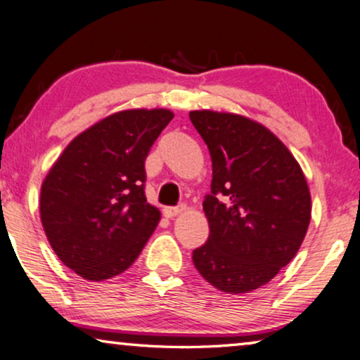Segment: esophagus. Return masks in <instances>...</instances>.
<instances>
[{"instance_id":"esophagus-1","label":"esophagus","mask_w":360,"mask_h":360,"mask_svg":"<svg viewBox=\"0 0 360 360\" xmlns=\"http://www.w3.org/2000/svg\"><path fill=\"white\" fill-rule=\"evenodd\" d=\"M186 205H179V207H169V208H165L163 210V214L167 216V218H174V216H178L181 213H184L186 211Z\"/></svg>"}]
</instances>
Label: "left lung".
I'll return each mask as SVG.
<instances>
[{"label": "left lung", "mask_w": 360, "mask_h": 360, "mask_svg": "<svg viewBox=\"0 0 360 360\" xmlns=\"http://www.w3.org/2000/svg\"><path fill=\"white\" fill-rule=\"evenodd\" d=\"M189 117L213 165L203 200L210 237L193 250V264L221 292L250 293L298 253L311 222L309 187L293 153L264 124L231 112Z\"/></svg>", "instance_id": "1"}]
</instances>
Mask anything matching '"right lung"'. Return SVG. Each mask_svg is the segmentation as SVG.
Returning a JSON list of instances; mask_svg holds the SVG:
<instances>
[{"mask_svg": "<svg viewBox=\"0 0 360 360\" xmlns=\"http://www.w3.org/2000/svg\"><path fill=\"white\" fill-rule=\"evenodd\" d=\"M168 108H128L70 141L39 192L48 242L84 281L128 269L155 231L160 210L144 193L147 153L173 120Z\"/></svg>", "mask_w": 360, "mask_h": 360, "instance_id": "obj_1", "label": "right lung"}]
</instances>
